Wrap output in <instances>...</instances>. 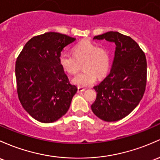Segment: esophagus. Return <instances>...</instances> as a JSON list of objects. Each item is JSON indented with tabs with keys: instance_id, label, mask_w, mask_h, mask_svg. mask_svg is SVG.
Returning a JSON list of instances; mask_svg holds the SVG:
<instances>
[{
	"instance_id": "1",
	"label": "esophagus",
	"mask_w": 160,
	"mask_h": 160,
	"mask_svg": "<svg viewBox=\"0 0 160 160\" xmlns=\"http://www.w3.org/2000/svg\"><path fill=\"white\" fill-rule=\"evenodd\" d=\"M78 92H83V91H85V88H83V87H78Z\"/></svg>"
}]
</instances>
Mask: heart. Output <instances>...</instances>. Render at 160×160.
<instances>
[{"instance_id":"obj_1","label":"heart","mask_w":160,"mask_h":160,"mask_svg":"<svg viewBox=\"0 0 160 160\" xmlns=\"http://www.w3.org/2000/svg\"><path fill=\"white\" fill-rule=\"evenodd\" d=\"M59 63L64 71L70 74H76L83 64L84 71L77 75L72 82L78 87H86L92 85L98 77L106 75L110 64L108 51L98 47L88 41L78 43L73 48V55L64 52L60 55Z\"/></svg>"}]
</instances>
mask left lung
Segmentation results:
<instances>
[{"mask_svg":"<svg viewBox=\"0 0 160 160\" xmlns=\"http://www.w3.org/2000/svg\"><path fill=\"white\" fill-rule=\"evenodd\" d=\"M93 39L116 45L110 73L93 88L96 99L92 111L105 122L121 120L138 106L147 84V60L144 52L131 37L118 32H108Z\"/></svg>","mask_w":160,"mask_h":160,"instance_id":"obj_1","label":"left lung"}]
</instances>
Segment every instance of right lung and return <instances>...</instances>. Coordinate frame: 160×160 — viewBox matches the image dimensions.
I'll use <instances>...</instances> for the list:
<instances>
[{"mask_svg": "<svg viewBox=\"0 0 160 160\" xmlns=\"http://www.w3.org/2000/svg\"><path fill=\"white\" fill-rule=\"evenodd\" d=\"M75 38L45 32L26 42L16 61L17 93L24 109L42 123L56 122L67 113L77 91L59 63L64 47Z\"/></svg>", "mask_w": 160, "mask_h": 160, "instance_id": "add662e5", "label": "right lung"}]
</instances>
